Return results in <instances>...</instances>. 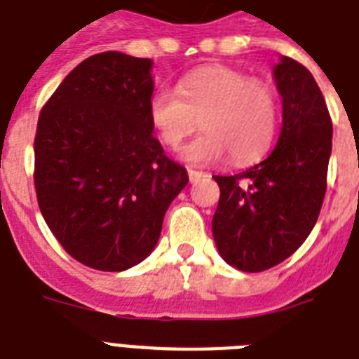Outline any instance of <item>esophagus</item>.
<instances>
[{
    "mask_svg": "<svg viewBox=\"0 0 359 359\" xmlns=\"http://www.w3.org/2000/svg\"><path fill=\"white\" fill-rule=\"evenodd\" d=\"M188 177H190V182H197V180L205 177L203 171H196V169H188Z\"/></svg>",
    "mask_w": 359,
    "mask_h": 359,
    "instance_id": "esophagus-1",
    "label": "esophagus"
}]
</instances>
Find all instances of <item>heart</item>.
<instances>
[{
	"mask_svg": "<svg viewBox=\"0 0 359 359\" xmlns=\"http://www.w3.org/2000/svg\"><path fill=\"white\" fill-rule=\"evenodd\" d=\"M149 121L163 145L177 149L201 124V135L180 149L196 165H236L259 160L272 145L278 126V100L272 87L240 70L210 65L160 89L149 100Z\"/></svg>",
	"mask_w": 359,
	"mask_h": 359,
	"instance_id": "heart-1",
	"label": "heart"
}]
</instances>
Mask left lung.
Listing matches in <instances>:
<instances>
[{"label":"left lung","instance_id":"left-lung-1","mask_svg":"<svg viewBox=\"0 0 359 359\" xmlns=\"http://www.w3.org/2000/svg\"><path fill=\"white\" fill-rule=\"evenodd\" d=\"M283 126L270 156L219 186L212 235L242 272H262L300 248L317 224L332 152V119L311 72L290 57L273 67Z\"/></svg>","mask_w":359,"mask_h":359}]
</instances>
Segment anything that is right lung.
Here are the masks:
<instances>
[{
    "mask_svg": "<svg viewBox=\"0 0 359 359\" xmlns=\"http://www.w3.org/2000/svg\"><path fill=\"white\" fill-rule=\"evenodd\" d=\"M151 69V59L121 52L91 55L39 115V208L65 251L102 272H123L154 250L165 210L188 184L152 135Z\"/></svg>",
    "mask_w": 359,
    "mask_h": 359,
    "instance_id": "right-lung-1",
    "label": "right lung"
}]
</instances>
